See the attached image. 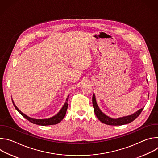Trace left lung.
<instances>
[{
  "mask_svg": "<svg viewBox=\"0 0 158 158\" xmlns=\"http://www.w3.org/2000/svg\"><path fill=\"white\" fill-rule=\"evenodd\" d=\"M93 106L94 107L95 114L98 118V119L102 123H103L104 124H106L107 125H111V126H121V125L126 124L132 122L140 115L142 110L144 109V107L141 108V109L135 112L134 114L129 116L123 117L118 119H112L107 116L106 115H105L99 109V107L98 106L94 94H93Z\"/></svg>",
  "mask_w": 158,
  "mask_h": 158,
  "instance_id": "obj_1",
  "label": "left lung"
}]
</instances>
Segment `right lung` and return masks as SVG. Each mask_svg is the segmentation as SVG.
<instances>
[{
    "instance_id": "right-lung-1",
    "label": "right lung",
    "mask_w": 158,
    "mask_h": 158,
    "mask_svg": "<svg viewBox=\"0 0 158 158\" xmlns=\"http://www.w3.org/2000/svg\"><path fill=\"white\" fill-rule=\"evenodd\" d=\"M68 98H69V96L66 99V101L65 102V104H64L63 107H62V109H60V110L58 112V113L51 118H49V119H32V118H31L29 117H28L27 116H26V114H24V113H22V112L17 107V106L15 105L13 100L12 99V102H13V104L15 107V108L16 109V110L19 112V113L23 116L25 119H26L27 120H28L29 121H30L31 123H33V124H37V125H40V126H48V125H54V124H58L59 123H60L64 118V116H65V114H66V111H67V107H68V105H67V101H68Z\"/></svg>"
}]
</instances>
